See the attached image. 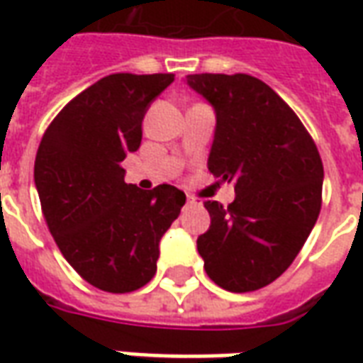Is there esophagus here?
Instances as JSON below:
<instances>
[{"mask_svg":"<svg viewBox=\"0 0 363 363\" xmlns=\"http://www.w3.org/2000/svg\"><path fill=\"white\" fill-rule=\"evenodd\" d=\"M186 204H190V206H202V202H200L198 198H194V196H190V194H186Z\"/></svg>","mask_w":363,"mask_h":363,"instance_id":"34e87169","label":"esophagus"}]
</instances>
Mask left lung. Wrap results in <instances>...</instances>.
<instances>
[{
    "instance_id": "left-lung-1",
    "label": "left lung",
    "mask_w": 363,
    "mask_h": 363,
    "mask_svg": "<svg viewBox=\"0 0 363 363\" xmlns=\"http://www.w3.org/2000/svg\"><path fill=\"white\" fill-rule=\"evenodd\" d=\"M216 111L208 169L233 182L235 200H208L210 229L198 237L206 274L235 294L288 270L320 212L323 161L301 120L267 83L247 74L186 75Z\"/></svg>"
}]
</instances>
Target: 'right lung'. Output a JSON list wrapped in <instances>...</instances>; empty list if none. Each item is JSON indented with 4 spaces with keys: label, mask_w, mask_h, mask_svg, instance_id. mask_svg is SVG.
Here are the masks:
<instances>
[{
    "label": "right lung",
    "mask_w": 363,
    "mask_h": 363,
    "mask_svg": "<svg viewBox=\"0 0 363 363\" xmlns=\"http://www.w3.org/2000/svg\"><path fill=\"white\" fill-rule=\"evenodd\" d=\"M173 74H112L72 99L38 145L35 184L54 241L91 286L128 294L155 276L159 241L186 202L171 184H126L150 104Z\"/></svg>",
    "instance_id": "1"
}]
</instances>
